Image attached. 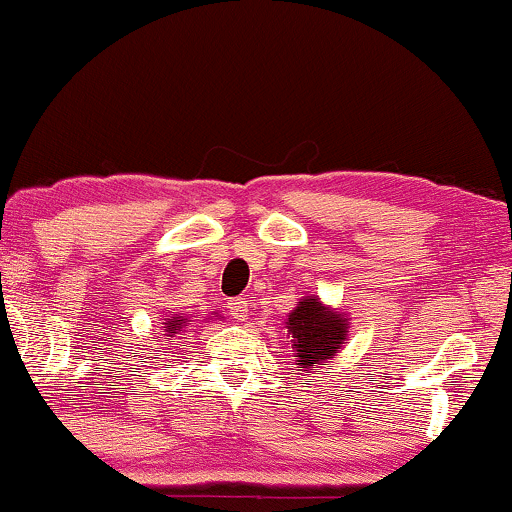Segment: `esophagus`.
I'll return each instance as SVG.
<instances>
[{
  "label": "esophagus",
  "instance_id": "esophagus-1",
  "mask_svg": "<svg viewBox=\"0 0 512 512\" xmlns=\"http://www.w3.org/2000/svg\"><path fill=\"white\" fill-rule=\"evenodd\" d=\"M228 311H231L233 318H238V321H244L249 314V298H235L228 302Z\"/></svg>",
  "mask_w": 512,
  "mask_h": 512
}]
</instances>
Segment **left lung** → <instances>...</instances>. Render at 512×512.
I'll return each mask as SVG.
<instances>
[{"instance_id": "8db88e82", "label": "left lung", "mask_w": 512, "mask_h": 512, "mask_svg": "<svg viewBox=\"0 0 512 512\" xmlns=\"http://www.w3.org/2000/svg\"><path fill=\"white\" fill-rule=\"evenodd\" d=\"M286 330L295 351V365L309 372L332 358L346 344L348 318L325 307L314 295H307L286 318Z\"/></svg>"}]
</instances>
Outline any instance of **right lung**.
<instances>
[{
    "label": "right lung",
    "mask_w": 512,
    "mask_h": 512,
    "mask_svg": "<svg viewBox=\"0 0 512 512\" xmlns=\"http://www.w3.org/2000/svg\"><path fill=\"white\" fill-rule=\"evenodd\" d=\"M191 325V316H180V314H173L170 318H166L164 323V339H173L175 335H182V332H187V328Z\"/></svg>",
    "instance_id": "add662e5"
}]
</instances>
